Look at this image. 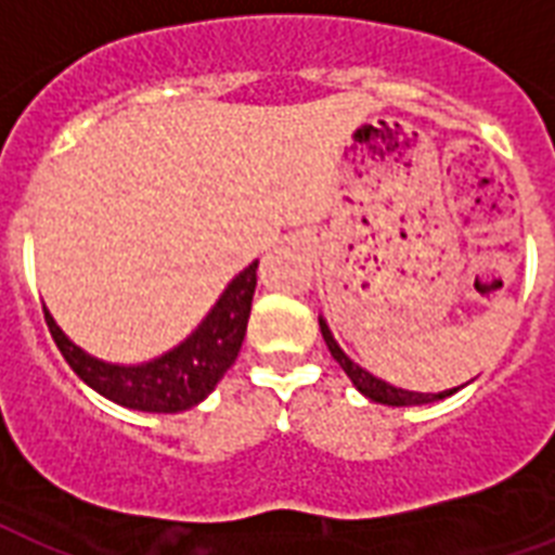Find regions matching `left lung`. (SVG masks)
<instances>
[{
	"label": "left lung",
	"instance_id": "obj_1",
	"mask_svg": "<svg viewBox=\"0 0 555 555\" xmlns=\"http://www.w3.org/2000/svg\"><path fill=\"white\" fill-rule=\"evenodd\" d=\"M320 331H322V339H325V346H328L331 357L337 360L339 365H343V371L348 374V379L354 383V388L360 391V395H365L369 400H374V403H383V405H423V403H435V400H443V397L455 395L457 388H447V391H438V395H429V391H409V388H397L391 386V383H386V379L374 377L371 371H365L363 365H357L351 357L339 348V343L334 339V334H331L328 322L322 320L320 317Z\"/></svg>",
	"mask_w": 555,
	"mask_h": 555
}]
</instances>
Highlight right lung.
<instances>
[{"instance_id": "obj_1", "label": "right lung", "mask_w": 555, "mask_h": 555, "mask_svg": "<svg viewBox=\"0 0 555 555\" xmlns=\"http://www.w3.org/2000/svg\"><path fill=\"white\" fill-rule=\"evenodd\" d=\"M256 268L259 261H253L224 287V294L218 296V302L190 337L146 363L124 365L91 357L65 337V331L46 308L48 331L74 374L112 403L138 412H186L218 386V379L224 377L242 351L256 294Z\"/></svg>"}]
</instances>
